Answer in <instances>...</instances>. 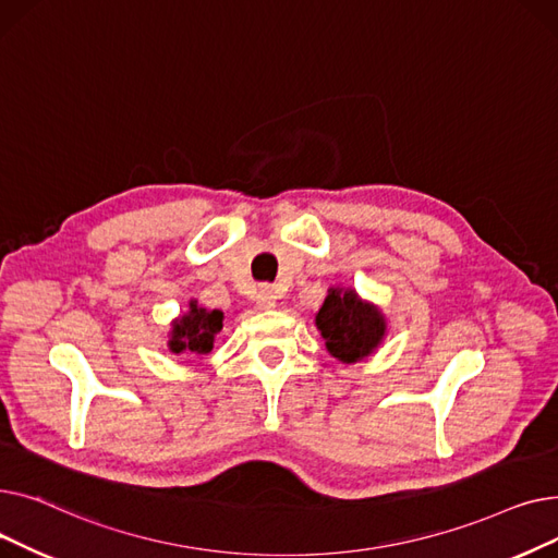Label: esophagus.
<instances>
[{"label":"esophagus","mask_w":558,"mask_h":558,"mask_svg":"<svg viewBox=\"0 0 558 558\" xmlns=\"http://www.w3.org/2000/svg\"><path fill=\"white\" fill-rule=\"evenodd\" d=\"M276 303H278V296H276V291H274L271 287H262V289L257 291L255 305H257L259 310H274Z\"/></svg>","instance_id":"obj_1"}]
</instances>
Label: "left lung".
Returning <instances> with one entry per match:
<instances>
[{
    "instance_id": "left-lung-1",
    "label": "left lung",
    "mask_w": 558,
    "mask_h": 558,
    "mask_svg": "<svg viewBox=\"0 0 558 558\" xmlns=\"http://www.w3.org/2000/svg\"><path fill=\"white\" fill-rule=\"evenodd\" d=\"M314 326L328 353L341 364L368 360L383 345L389 320L375 303L362 299L353 287H330L324 305L314 314Z\"/></svg>"
}]
</instances>
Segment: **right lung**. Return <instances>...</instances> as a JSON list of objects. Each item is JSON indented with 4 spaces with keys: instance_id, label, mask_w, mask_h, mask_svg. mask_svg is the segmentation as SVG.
I'll list each match as a JSON object with an SVG mask.
<instances>
[{
    "instance_id": "right-lung-1",
    "label": "right lung",
    "mask_w": 558,
    "mask_h": 558,
    "mask_svg": "<svg viewBox=\"0 0 558 558\" xmlns=\"http://www.w3.org/2000/svg\"><path fill=\"white\" fill-rule=\"evenodd\" d=\"M223 328V312L208 310L198 305L196 299H190L187 312L179 314L171 320L167 332V348L173 355H210L215 348V339Z\"/></svg>"
}]
</instances>
